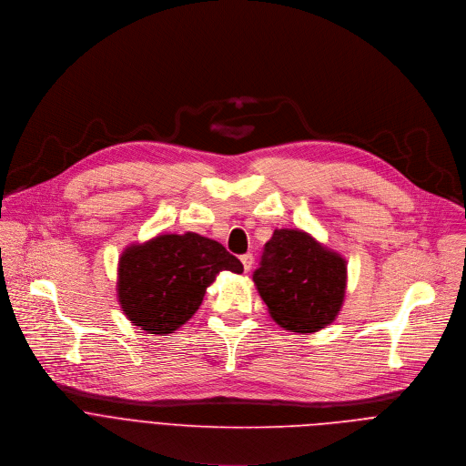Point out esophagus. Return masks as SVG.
Listing matches in <instances>:
<instances>
[{
	"instance_id": "34e87169",
	"label": "esophagus",
	"mask_w": 466,
	"mask_h": 466,
	"mask_svg": "<svg viewBox=\"0 0 466 466\" xmlns=\"http://www.w3.org/2000/svg\"><path fill=\"white\" fill-rule=\"evenodd\" d=\"M240 260H242L244 271H249V269H251V266H253V255H251V253H244V255L240 257Z\"/></svg>"
}]
</instances>
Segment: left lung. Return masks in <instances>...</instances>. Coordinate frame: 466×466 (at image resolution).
<instances>
[{
    "instance_id": "8db88e82",
    "label": "left lung",
    "mask_w": 466,
    "mask_h": 466,
    "mask_svg": "<svg viewBox=\"0 0 466 466\" xmlns=\"http://www.w3.org/2000/svg\"><path fill=\"white\" fill-rule=\"evenodd\" d=\"M253 283L283 329L316 332L332 323L343 305L347 262L301 229H275Z\"/></svg>"
}]
</instances>
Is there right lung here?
Listing matches in <instances>:
<instances>
[{
    "label": "right lung",
    "mask_w": 466,
    "mask_h": 466,
    "mask_svg": "<svg viewBox=\"0 0 466 466\" xmlns=\"http://www.w3.org/2000/svg\"><path fill=\"white\" fill-rule=\"evenodd\" d=\"M242 262L198 233L157 235L127 248L119 258L117 298L127 318L148 334H170L189 321L220 271Z\"/></svg>",
    "instance_id": "add662e5"
}]
</instances>
